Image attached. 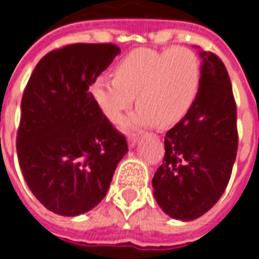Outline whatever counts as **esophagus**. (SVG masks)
<instances>
[{
	"mask_svg": "<svg viewBox=\"0 0 259 259\" xmlns=\"http://www.w3.org/2000/svg\"><path fill=\"white\" fill-rule=\"evenodd\" d=\"M137 140H139V137H137V136H132V137L127 139V144H129L130 148H133V147L137 144Z\"/></svg>",
	"mask_w": 259,
	"mask_h": 259,
	"instance_id": "34e87169",
	"label": "esophagus"
}]
</instances>
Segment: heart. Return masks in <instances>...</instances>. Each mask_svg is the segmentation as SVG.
Returning <instances> with one entry per match:
<instances>
[{"label":"heart","mask_w":259,"mask_h":259,"mask_svg":"<svg viewBox=\"0 0 259 259\" xmlns=\"http://www.w3.org/2000/svg\"><path fill=\"white\" fill-rule=\"evenodd\" d=\"M115 77L98 76L90 87L102 115L116 123L136 101L139 108L122 122L124 132L169 127L185 118L200 87V61L191 50L139 48L115 66Z\"/></svg>","instance_id":"b5f03b06"}]
</instances>
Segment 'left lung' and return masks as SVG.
<instances>
[{
  "label": "left lung",
  "instance_id": "obj_1",
  "mask_svg": "<svg viewBox=\"0 0 259 259\" xmlns=\"http://www.w3.org/2000/svg\"><path fill=\"white\" fill-rule=\"evenodd\" d=\"M198 54V94L185 118L168 130L163 162L152 178L158 205L183 222L200 218L217 204L237 152L236 104L228 70L217 55Z\"/></svg>",
  "mask_w": 259,
  "mask_h": 259
}]
</instances>
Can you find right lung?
I'll return each mask as SVG.
<instances>
[{"label": "right lung", "instance_id": "right-lung-1", "mask_svg": "<svg viewBox=\"0 0 259 259\" xmlns=\"http://www.w3.org/2000/svg\"><path fill=\"white\" fill-rule=\"evenodd\" d=\"M119 54L113 44L55 50L36 65L26 85L18 159L33 195L54 213L77 217L98 205L129 151L89 91Z\"/></svg>", "mask_w": 259, "mask_h": 259}]
</instances>
